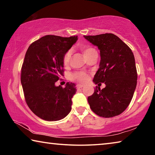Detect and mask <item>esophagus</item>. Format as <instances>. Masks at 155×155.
<instances>
[{"mask_svg":"<svg viewBox=\"0 0 155 155\" xmlns=\"http://www.w3.org/2000/svg\"><path fill=\"white\" fill-rule=\"evenodd\" d=\"M84 87L83 85H81V84H78V85H77V89H81Z\"/></svg>","mask_w":155,"mask_h":155,"instance_id":"obj_1","label":"esophagus"}]
</instances>
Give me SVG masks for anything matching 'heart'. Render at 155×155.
Returning a JSON list of instances; mask_svg holds the SVG:
<instances>
[{
    "label": "heart",
    "mask_w": 155,
    "mask_h": 155,
    "mask_svg": "<svg viewBox=\"0 0 155 155\" xmlns=\"http://www.w3.org/2000/svg\"><path fill=\"white\" fill-rule=\"evenodd\" d=\"M94 51H96V50L91 48V47H86L83 49V53L85 54V57L88 56L89 54H90L91 52H93ZM71 55H72V51H68L65 53L64 54V57H63V63H64V65H68L70 62V58H71ZM72 79H75L77 80L78 81H80L81 83H85L86 81H87L89 79V76L85 72H76L74 73L72 75Z\"/></svg>",
    "instance_id": "b5f03b06"
}]
</instances>
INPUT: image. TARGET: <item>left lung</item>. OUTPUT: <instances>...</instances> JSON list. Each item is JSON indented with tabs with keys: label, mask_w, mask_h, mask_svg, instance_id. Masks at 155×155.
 Returning <instances> with one entry per match:
<instances>
[{
	"label": "left lung",
	"mask_w": 155,
	"mask_h": 155,
	"mask_svg": "<svg viewBox=\"0 0 155 155\" xmlns=\"http://www.w3.org/2000/svg\"><path fill=\"white\" fill-rule=\"evenodd\" d=\"M84 38L98 46L101 52L99 68L93 81L106 85L102 90L96 86L94 94L88 97L89 104L99 116H116L129 105L137 85L134 54L124 41L113 33L84 35Z\"/></svg>",
	"instance_id": "left-lung-1"
}]
</instances>
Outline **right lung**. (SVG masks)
<instances>
[{"mask_svg": "<svg viewBox=\"0 0 155 155\" xmlns=\"http://www.w3.org/2000/svg\"><path fill=\"white\" fill-rule=\"evenodd\" d=\"M78 40L77 36L63 38L45 35L31 44L21 69V84L29 109L46 121H57L71 111L75 84L65 88L55 82L64 75L63 57Z\"/></svg>", "mask_w": 155, "mask_h": 155, "instance_id": "obj_1", "label": "right lung"}]
</instances>
